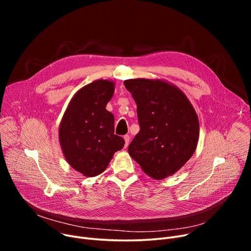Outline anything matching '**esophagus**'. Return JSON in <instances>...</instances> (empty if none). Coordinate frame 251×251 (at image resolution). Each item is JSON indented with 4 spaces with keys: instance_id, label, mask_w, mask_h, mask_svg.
Masks as SVG:
<instances>
[{
    "instance_id": "obj_1",
    "label": "esophagus",
    "mask_w": 251,
    "mask_h": 251,
    "mask_svg": "<svg viewBox=\"0 0 251 251\" xmlns=\"http://www.w3.org/2000/svg\"><path fill=\"white\" fill-rule=\"evenodd\" d=\"M124 140H125V148H127L128 144H129V141H130V136L129 135H125L124 136Z\"/></svg>"
}]
</instances>
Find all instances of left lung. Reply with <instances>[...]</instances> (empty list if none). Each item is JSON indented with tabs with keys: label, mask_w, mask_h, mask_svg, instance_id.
I'll return each mask as SVG.
<instances>
[{
	"label": "left lung",
	"mask_w": 251,
	"mask_h": 251,
	"mask_svg": "<svg viewBox=\"0 0 251 251\" xmlns=\"http://www.w3.org/2000/svg\"><path fill=\"white\" fill-rule=\"evenodd\" d=\"M137 104L140 131L128 152L155 180L172 176L194 153L200 137L199 117L176 85L162 79L124 81Z\"/></svg>",
	"instance_id": "1"
}]
</instances>
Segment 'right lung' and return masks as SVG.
<instances>
[{"instance_id": "add662e5", "label": "right lung", "mask_w": 251, "mask_h": 251, "mask_svg": "<svg viewBox=\"0 0 251 251\" xmlns=\"http://www.w3.org/2000/svg\"><path fill=\"white\" fill-rule=\"evenodd\" d=\"M114 91L115 82L104 79L83 86L71 99L59 126L66 161L86 177L101 174L125 144L114 134V115L105 110Z\"/></svg>"}]
</instances>
